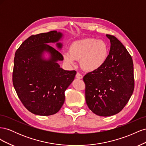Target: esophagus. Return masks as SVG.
I'll return each mask as SVG.
<instances>
[{
  "instance_id": "34e87169",
  "label": "esophagus",
  "mask_w": 146,
  "mask_h": 146,
  "mask_svg": "<svg viewBox=\"0 0 146 146\" xmlns=\"http://www.w3.org/2000/svg\"><path fill=\"white\" fill-rule=\"evenodd\" d=\"M76 77L77 79H82V78H83V76H82V75H81L80 73L77 72V73L76 74Z\"/></svg>"
}]
</instances>
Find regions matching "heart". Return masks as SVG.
Masks as SVG:
<instances>
[{
    "instance_id": "heart-1",
    "label": "heart",
    "mask_w": 146,
    "mask_h": 146,
    "mask_svg": "<svg viewBox=\"0 0 146 146\" xmlns=\"http://www.w3.org/2000/svg\"><path fill=\"white\" fill-rule=\"evenodd\" d=\"M108 49L106 44L95 38H86L74 42L70 52L63 54L64 60L74 65L76 60H81L82 67L88 71H94L103 66L107 59Z\"/></svg>"
}]
</instances>
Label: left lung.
<instances>
[{
    "label": "left lung",
    "instance_id": "obj_1",
    "mask_svg": "<svg viewBox=\"0 0 146 146\" xmlns=\"http://www.w3.org/2000/svg\"><path fill=\"white\" fill-rule=\"evenodd\" d=\"M111 46L103 66L83 77L86 102L91 111L100 116L120 112L128 103L135 86L132 58L120 41L107 35Z\"/></svg>",
    "mask_w": 146,
    "mask_h": 146
}]
</instances>
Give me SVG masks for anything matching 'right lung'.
<instances>
[{
	"instance_id": "add662e5",
	"label": "right lung",
	"mask_w": 146,
	"mask_h": 146,
	"mask_svg": "<svg viewBox=\"0 0 146 146\" xmlns=\"http://www.w3.org/2000/svg\"><path fill=\"white\" fill-rule=\"evenodd\" d=\"M63 34L51 31L32 35L25 40L15 53L13 83L21 102L29 111L36 115L50 116L58 112L65 100L64 92L72 82L76 70H65L58 61L63 56L48 43L58 41ZM44 52L48 59L43 58Z\"/></svg>"
}]
</instances>
